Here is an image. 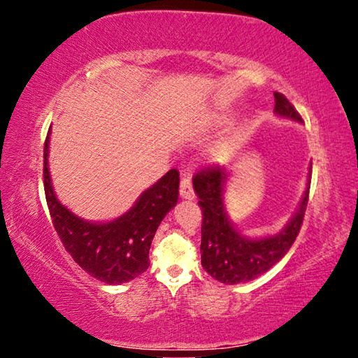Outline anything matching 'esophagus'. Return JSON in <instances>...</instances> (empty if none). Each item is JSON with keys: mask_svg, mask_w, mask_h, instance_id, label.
Listing matches in <instances>:
<instances>
[{"mask_svg": "<svg viewBox=\"0 0 358 358\" xmlns=\"http://www.w3.org/2000/svg\"><path fill=\"white\" fill-rule=\"evenodd\" d=\"M180 196L183 197V199H187V201H191V199H194V189H192V183H191L189 175H185V177L181 178Z\"/></svg>", "mask_w": 358, "mask_h": 358, "instance_id": "1", "label": "esophagus"}]
</instances>
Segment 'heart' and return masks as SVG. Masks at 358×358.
I'll return each instance as SVG.
<instances>
[{
  "instance_id": "heart-1",
  "label": "heart",
  "mask_w": 358,
  "mask_h": 358,
  "mask_svg": "<svg viewBox=\"0 0 358 358\" xmlns=\"http://www.w3.org/2000/svg\"><path fill=\"white\" fill-rule=\"evenodd\" d=\"M220 151H222V150H220Z\"/></svg>"
}]
</instances>
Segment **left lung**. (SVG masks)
Wrapping results in <instances>:
<instances>
[{
    "label": "left lung",
    "instance_id": "left-lung-1",
    "mask_svg": "<svg viewBox=\"0 0 358 358\" xmlns=\"http://www.w3.org/2000/svg\"><path fill=\"white\" fill-rule=\"evenodd\" d=\"M275 112L282 117L301 121L300 113L282 93L275 92ZM229 173L221 166L202 167L192 178L194 191L202 208V266L210 276L224 284L251 281L268 271L286 256L294 245L305 217L310 181L295 216L280 234L268 238H245L224 211L222 196Z\"/></svg>",
    "mask_w": 358,
    "mask_h": 358
}]
</instances>
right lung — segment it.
<instances>
[{"label": "right lung", "mask_w": 358, "mask_h": 358, "mask_svg": "<svg viewBox=\"0 0 358 358\" xmlns=\"http://www.w3.org/2000/svg\"><path fill=\"white\" fill-rule=\"evenodd\" d=\"M48 136L44 143V191L53 227L64 250L96 280L121 284L142 275L150 265V246L167 211L178 202L180 172L169 171L145 191L128 213L94 224L83 221L58 202L47 166Z\"/></svg>", "instance_id": "right-lung-1"}]
</instances>
